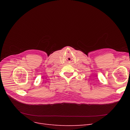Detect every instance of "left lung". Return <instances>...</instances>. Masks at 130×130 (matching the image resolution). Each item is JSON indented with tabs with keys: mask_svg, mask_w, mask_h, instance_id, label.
<instances>
[{
	"mask_svg": "<svg viewBox=\"0 0 130 130\" xmlns=\"http://www.w3.org/2000/svg\"><path fill=\"white\" fill-rule=\"evenodd\" d=\"M129 70H130V69H129ZM129 71H130V70H129Z\"/></svg>",
	"mask_w": 130,
	"mask_h": 130,
	"instance_id": "left-lung-1",
	"label": "left lung"
}]
</instances>
